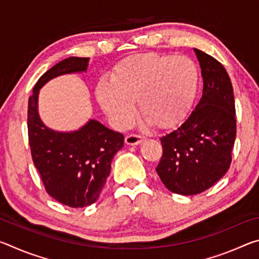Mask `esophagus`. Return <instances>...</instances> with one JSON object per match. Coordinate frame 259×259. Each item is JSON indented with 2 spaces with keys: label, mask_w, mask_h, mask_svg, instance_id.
<instances>
[{
  "label": "esophagus",
  "mask_w": 259,
  "mask_h": 259,
  "mask_svg": "<svg viewBox=\"0 0 259 259\" xmlns=\"http://www.w3.org/2000/svg\"><path fill=\"white\" fill-rule=\"evenodd\" d=\"M143 140L144 138L139 135H128L125 137V144L126 145H138Z\"/></svg>",
  "instance_id": "34e87169"
}]
</instances>
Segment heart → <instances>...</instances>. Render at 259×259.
I'll return each mask as SVG.
<instances>
[{
    "label": "heart",
    "instance_id": "1",
    "mask_svg": "<svg viewBox=\"0 0 259 259\" xmlns=\"http://www.w3.org/2000/svg\"><path fill=\"white\" fill-rule=\"evenodd\" d=\"M199 72L186 56H131L114 67L112 80H102L96 94L109 119L119 128L130 124L135 104L146 123L170 128L179 123L195 98Z\"/></svg>",
    "mask_w": 259,
    "mask_h": 259
}]
</instances>
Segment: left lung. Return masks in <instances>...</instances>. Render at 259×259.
<instances>
[{
    "mask_svg": "<svg viewBox=\"0 0 259 259\" xmlns=\"http://www.w3.org/2000/svg\"><path fill=\"white\" fill-rule=\"evenodd\" d=\"M203 78L202 95L192 113L161 137L156 172L170 192L195 195L217 183L230 168L236 136L231 78L213 57L195 49Z\"/></svg>",
    "mask_w": 259,
    "mask_h": 259,
    "instance_id": "8db88e82",
    "label": "left lung"
}]
</instances>
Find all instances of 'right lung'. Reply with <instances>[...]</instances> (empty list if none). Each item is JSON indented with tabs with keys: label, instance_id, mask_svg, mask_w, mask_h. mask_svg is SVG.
I'll return each instance as SVG.
<instances>
[{
	"label": "right lung",
	"instance_id": "1",
	"mask_svg": "<svg viewBox=\"0 0 259 259\" xmlns=\"http://www.w3.org/2000/svg\"><path fill=\"white\" fill-rule=\"evenodd\" d=\"M89 58L69 57L38 78L28 99L27 128L33 162L48 194L72 208L96 202L111 172L114 155L124 144L123 135L90 119L80 129L57 131L38 114L41 88L57 76L84 73Z\"/></svg>",
	"mask_w": 259,
	"mask_h": 259
}]
</instances>
